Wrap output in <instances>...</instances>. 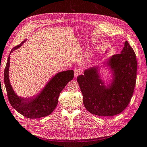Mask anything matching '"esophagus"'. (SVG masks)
<instances>
[{"label": "esophagus", "mask_w": 147, "mask_h": 147, "mask_svg": "<svg viewBox=\"0 0 147 147\" xmlns=\"http://www.w3.org/2000/svg\"><path fill=\"white\" fill-rule=\"evenodd\" d=\"M82 73V70L81 69H74V76L77 77L78 76H79V74H81Z\"/></svg>", "instance_id": "34e87169"}]
</instances>
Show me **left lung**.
<instances>
[{"mask_svg":"<svg viewBox=\"0 0 147 147\" xmlns=\"http://www.w3.org/2000/svg\"><path fill=\"white\" fill-rule=\"evenodd\" d=\"M137 62L127 41L119 54L107 58L102 64L90 67L78 76L77 81L88 111L100 116H112L127 107L136 86ZM108 69L110 78L102 79L100 71Z\"/></svg>","mask_w":147,"mask_h":147,"instance_id":"left-lung-1","label":"left lung"}]
</instances>
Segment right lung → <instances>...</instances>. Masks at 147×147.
<instances>
[{"mask_svg": "<svg viewBox=\"0 0 147 147\" xmlns=\"http://www.w3.org/2000/svg\"><path fill=\"white\" fill-rule=\"evenodd\" d=\"M26 40L27 39L23 40L20 45L15 46L10 52L4 71V83L8 100L15 110L28 118H40L50 115L55 110L60 92L74 78V71L70 69L56 73L49 79L41 90L34 95L28 97L18 95L12 87L9 78L10 55Z\"/></svg>", "mask_w": 147, "mask_h": 147, "instance_id": "obj_1", "label": "right lung"}]
</instances>
